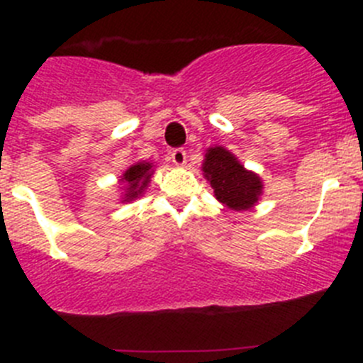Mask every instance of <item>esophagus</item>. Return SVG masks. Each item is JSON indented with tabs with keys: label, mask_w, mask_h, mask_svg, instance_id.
I'll return each instance as SVG.
<instances>
[{
	"label": "esophagus",
	"mask_w": 363,
	"mask_h": 363,
	"mask_svg": "<svg viewBox=\"0 0 363 363\" xmlns=\"http://www.w3.org/2000/svg\"><path fill=\"white\" fill-rule=\"evenodd\" d=\"M186 158H188V155H186L184 149H174V151H172V155H170L172 163H174L175 167H184Z\"/></svg>",
	"instance_id": "34e87169"
}]
</instances>
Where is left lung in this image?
Wrapping results in <instances>:
<instances>
[{
    "instance_id": "left-lung-1",
    "label": "left lung",
    "mask_w": 363,
    "mask_h": 363,
    "mask_svg": "<svg viewBox=\"0 0 363 363\" xmlns=\"http://www.w3.org/2000/svg\"><path fill=\"white\" fill-rule=\"evenodd\" d=\"M202 172L214 189L216 200L230 211L252 208L263 195L262 177L247 170L239 158L223 145H214L205 151Z\"/></svg>"
}]
</instances>
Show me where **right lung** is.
Returning <instances> with one entry per match:
<instances>
[{"label": "right lung", "mask_w": 363, "mask_h": 363, "mask_svg": "<svg viewBox=\"0 0 363 363\" xmlns=\"http://www.w3.org/2000/svg\"><path fill=\"white\" fill-rule=\"evenodd\" d=\"M152 174H155V164L151 161H137L128 167L119 179L121 202L130 203L140 199L149 188Z\"/></svg>", "instance_id": "1"}]
</instances>
